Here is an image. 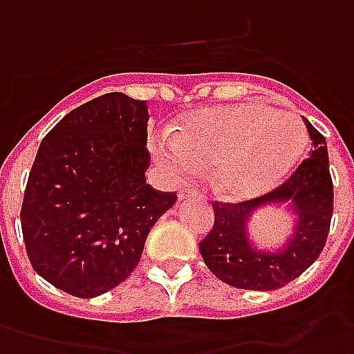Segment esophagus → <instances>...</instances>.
Masks as SVG:
<instances>
[{"label":"esophagus","mask_w":354,"mask_h":354,"mask_svg":"<svg viewBox=\"0 0 354 354\" xmlns=\"http://www.w3.org/2000/svg\"><path fill=\"white\" fill-rule=\"evenodd\" d=\"M187 198H198V200H203L202 192H198L194 188H183L179 192V200H187Z\"/></svg>","instance_id":"obj_1"}]
</instances>
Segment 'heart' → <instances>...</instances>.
<instances>
[{"label": "heart", "mask_w": 354, "mask_h": 354, "mask_svg": "<svg viewBox=\"0 0 354 354\" xmlns=\"http://www.w3.org/2000/svg\"><path fill=\"white\" fill-rule=\"evenodd\" d=\"M298 117L264 103H239L185 115L175 133H160L152 151L177 179L215 164L213 180L230 198H251L279 183L306 149Z\"/></svg>", "instance_id": "1"}]
</instances>
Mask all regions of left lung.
<instances>
[{"label":"left lung","mask_w":354,"mask_h":354,"mask_svg":"<svg viewBox=\"0 0 354 354\" xmlns=\"http://www.w3.org/2000/svg\"><path fill=\"white\" fill-rule=\"evenodd\" d=\"M311 151L279 187L243 202H213L215 224L200 241L211 272L226 285L247 290H277L308 270L324 249L334 213L326 141L304 118ZM268 201H292L301 215L295 239L283 252H257L246 239L244 224L252 208Z\"/></svg>","instance_id":"left-lung-1"}]
</instances>
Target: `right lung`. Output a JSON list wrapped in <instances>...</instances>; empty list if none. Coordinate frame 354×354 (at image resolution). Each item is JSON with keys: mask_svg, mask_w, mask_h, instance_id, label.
I'll list each match as a JSON object with an SVG mask.
<instances>
[{"mask_svg": "<svg viewBox=\"0 0 354 354\" xmlns=\"http://www.w3.org/2000/svg\"><path fill=\"white\" fill-rule=\"evenodd\" d=\"M147 102L111 92L48 131L24 190L20 224L32 268L77 298L120 285L177 200L145 183Z\"/></svg>", "mask_w": 354, "mask_h": 354, "instance_id": "right-lung-1", "label": "right lung"}]
</instances>
